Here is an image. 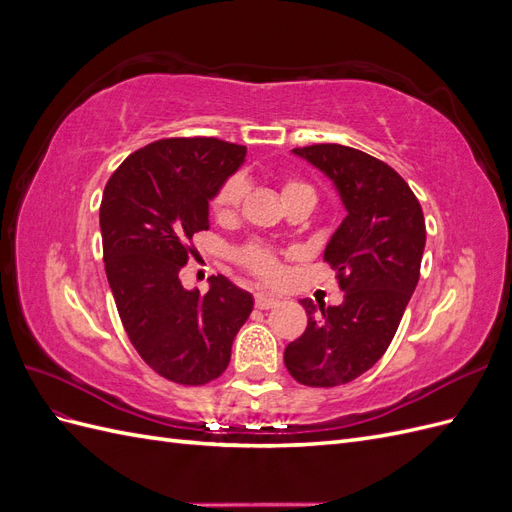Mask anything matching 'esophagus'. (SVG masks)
Wrapping results in <instances>:
<instances>
[{
	"label": "esophagus",
	"mask_w": 512,
	"mask_h": 512,
	"mask_svg": "<svg viewBox=\"0 0 512 512\" xmlns=\"http://www.w3.org/2000/svg\"><path fill=\"white\" fill-rule=\"evenodd\" d=\"M254 303H256L258 309H271V307H275L277 303H280V299L271 297V294H265V292H256Z\"/></svg>",
	"instance_id": "34e87169"
}]
</instances>
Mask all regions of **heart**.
<instances>
[{"instance_id": "obj_1", "label": "heart", "mask_w": 512, "mask_h": 512, "mask_svg": "<svg viewBox=\"0 0 512 512\" xmlns=\"http://www.w3.org/2000/svg\"><path fill=\"white\" fill-rule=\"evenodd\" d=\"M245 192H247V183H245V179L241 175L228 177L222 183V188L218 190V194H215V198H213L215 213H220V215L235 213L239 209V205H241ZM297 194L314 196L312 188H309L307 183L297 181V179H288L284 183V198L297 196ZM237 258H239V262L247 271L254 273L256 277H260V280L271 282V280H275L277 275H280V265H277L275 254L271 250H267V247H262V245H247V247H243V250L237 252Z\"/></svg>"}]
</instances>
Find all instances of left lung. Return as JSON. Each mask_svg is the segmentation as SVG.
I'll return each instance as SVG.
<instances>
[{"label":"left lung","mask_w":512,"mask_h":512,"mask_svg":"<svg viewBox=\"0 0 512 512\" xmlns=\"http://www.w3.org/2000/svg\"><path fill=\"white\" fill-rule=\"evenodd\" d=\"M292 153L333 181L348 211L324 250L344 303L303 299L307 329L284 352L294 380L329 389L365 374L393 342L421 275L425 218L410 185L369 153L335 143Z\"/></svg>","instance_id":"8db88e82"}]
</instances>
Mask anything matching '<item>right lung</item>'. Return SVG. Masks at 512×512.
<instances>
[{"instance_id": "add662e5", "label": "right lung", "mask_w": 512, "mask_h": 512, "mask_svg": "<svg viewBox=\"0 0 512 512\" xmlns=\"http://www.w3.org/2000/svg\"><path fill=\"white\" fill-rule=\"evenodd\" d=\"M245 160L220 138H162L108 179L100 230L119 318L141 359L162 378L200 386L224 374L254 299L224 275L209 292L185 290L179 271L192 237L209 228V200Z\"/></svg>"}]
</instances>
